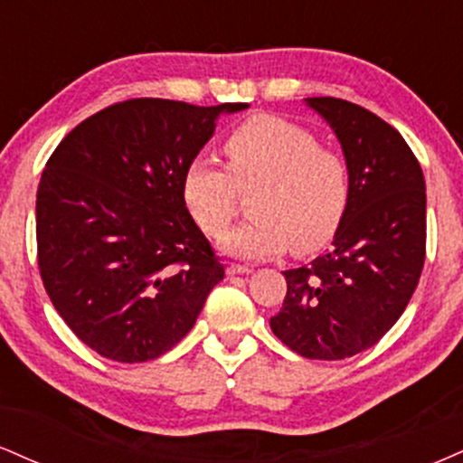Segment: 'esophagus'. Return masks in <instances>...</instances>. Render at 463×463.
I'll return each mask as SVG.
<instances>
[{
    "label": "esophagus",
    "mask_w": 463,
    "mask_h": 463,
    "mask_svg": "<svg viewBox=\"0 0 463 463\" xmlns=\"http://www.w3.org/2000/svg\"><path fill=\"white\" fill-rule=\"evenodd\" d=\"M252 272V269L248 268V265H237V263H231L226 268V274L228 276H239V274H250Z\"/></svg>",
    "instance_id": "34e87169"
}]
</instances>
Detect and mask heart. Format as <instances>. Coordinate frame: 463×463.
<instances>
[{
  "label": "heart",
  "mask_w": 463,
  "mask_h": 463,
  "mask_svg": "<svg viewBox=\"0 0 463 463\" xmlns=\"http://www.w3.org/2000/svg\"><path fill=\"white\" fill-rule=\"evenodd\" d=\"M228 169L195 158L183 176V200L209 237H222L237 215V194H252V220L228 232L222 250L261 261L287 248L309 254L331 241L350 198L342 156L320 147L302 126L279 117H254L224 143Z\"/></svg>",
  "instance_id": "b5f03b06"
}]
</instances>
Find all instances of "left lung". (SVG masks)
Here are the masks:
<instances>
[{"label": "left lung", "mask_w": 463, "mask_h": 463, "mask_svg": "<svg viewBox=\"0 0 463 463\" xmlns=\"http://www.w3.org/2000/svg\"><path fill=\"white\" fill-rule=\"evenodd\" d=\"M305 104L331 126L350 176V198L328 252L287 269L276 337L307 359L337 361L374 346L405 311L422 274L427 191L401 132L337 98Z\"/></svg>", "instance_id": "1"}]
</instances>
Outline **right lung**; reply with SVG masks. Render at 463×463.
Masks as SVG:
<instances>
[{
  "instance_id": "add662e5",
  "label": "right lung",
  "mask_w": 463,
  "mask_h": 463,
  "mask_svg": "<svg viewBox=\"0 0 463 463\" xmlns=\"http://www.w3.org/2000/svg\"><path fill=\"white\" fill-rule=\"evenodd\" d=\"M243 109L128 99L84 119L47 161L36 191L41 279L67 326L102 357H161L224 279L184 204L183 176L217 117Z\"/></svg>"
}]
</instances>
